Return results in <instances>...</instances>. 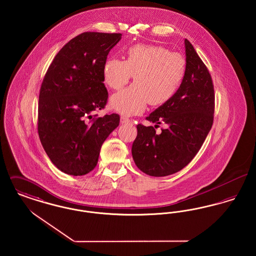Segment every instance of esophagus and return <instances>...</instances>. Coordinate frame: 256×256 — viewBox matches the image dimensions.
<instances>
[{"label":"esophagus","instance_id":"obj_1","mask_svg":"<svg viewBox=\"0 0 256 256\" xmlns=\"http://www.w3.org/2000/svg\"><path fill=\"white\" fill-rule=\"evenodd\" d=\"M132 122V121L130 119L126 118V116H122V117H121V122H122V124H128V122Z\"/></svg>","mask_w":256,"mask_h":256}]
</instances>
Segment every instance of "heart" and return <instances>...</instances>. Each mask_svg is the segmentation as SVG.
Wrapping results in <instances>:
<instances>
[{
	"label": "heart",
	"mask_w": 256,
	"mask_h": 256,
	"mask_svg": "<svg viewBox=\"0 0 256 256\" xmlns=\"http://www.w3.org/2000/svg\"><path fill=\"white\" fill-rule=\"evenodd\" d=\"M185 71L186 60L180 54L158 45H134L126 50L124 61L110 58L104 65V80L111 89H121L132 76L135 82L113 95L110 106L124 115H134L148 102L161 106L176 94Z\"/></svg>",
	"instance_id": "1"
}]
</instances>
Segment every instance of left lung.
Returning <instances> with one entry per match:
<instances>
[{"label":"left lung","mask_w":256,"mask_h":256,"mask_svg":"<svg viewBox=\"0 0 256 256\" xmlns=\"http://www.w3.org/2000/svg\"><path fill=\"white\" fill-rule=\"evenodd\" d=\"M186 71L182 84L170 100L146 119L156 127L164 122L161 134L154 126L139 124L132 154L136 166L148 176H166L183 169L202 146L214 114V87L206 66L193 45L184 40Z\"/></svg>","instance_id":"obj_1"}]
</instances>
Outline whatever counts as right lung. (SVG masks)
<instances>
[{
	"label": "right lung",
	"mask_w": 256,
	"mask_h": 256,
	"mask_svg": "<svg viewBox=\"0 0 256 256\" xmlns=\"http://www.w3.org/2000/svg\"><path fill=\"white\" fill-rule=\"evenodd\" d=\"M121 34L84 32L56 56L39 94L38 134L52 164L84 176L98 163L102 143L118 126V114L93 118L106 104L102 70Z\"/></svg>",
	"instance_id": "right-lung-1"
}]
</instances>
